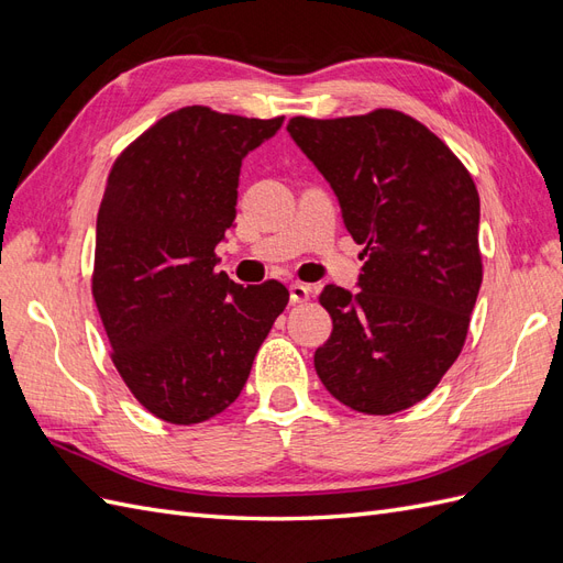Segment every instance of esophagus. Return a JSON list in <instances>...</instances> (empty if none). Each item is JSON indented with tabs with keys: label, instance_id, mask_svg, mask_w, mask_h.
<instances>
[{
	"label": "esophagus",
	"instance_id": "esophagus-1",
	"mask_svg": "<svg viewBox=\"0 0 563 563\" xmlns=\"http://www.w3.org/2000/svg\"><path fill=\"white\" fill-rule=\"evenodd\" d=\"M288 294H291V302L298 305V302H308L310 296H312V288L308 284H291L288 286Z\"/></svg>",
	"mask_w": 563,
	"mask_h": 563
}]
</instances>
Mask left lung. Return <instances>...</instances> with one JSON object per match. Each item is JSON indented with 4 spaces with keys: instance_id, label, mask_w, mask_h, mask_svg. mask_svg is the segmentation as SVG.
I'll return each instance as SVG.
<instances>
[{
    "instance_id": "obj_1",
    "label": "left lung",
    "mask_w": 563,
    "mask_h": 563,
    "mask_svg": "<svg viewBox=\"0 0 563 563\" xmlns=\"http://www.w3.org/2000/svg\"><path fill=\"white\" fill-rule=\"evenodd\" d=\"M286 131L366 255L360 294L329 284L319 296L333 331L314 352L317 376L354 411H404L463 352L484 277L479 192L451 147L399 110L294 117Z\"/></svg>"
}]
</instances>
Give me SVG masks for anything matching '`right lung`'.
I'll use <instances>...</instances> for the list:
<instances>
[{
  "mask_svg": "<svg viewBox=\"0 0 563 563\" xmlns=\"http://www.w3.org/2000/svg\"><path fill=\"white\" fill-rule=\"evenodd\" d=\"M282 122L180 108L110 168L91 294L114 368L164 422L223 413L288 302V288L275 279L242 286L216 272V244L234 223L242 159Z\"/></svg>",
  "mask_w": 563,
  "mask_h": 563,
  "instance_id": "right-lung-1",
  "label": "right lung"
}]
</instances>
